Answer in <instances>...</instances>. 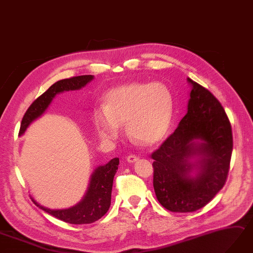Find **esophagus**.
<instances>
[{"label": "esophagus", "mask_w": 253, "mask_h": 253, "mask_svg": "<svg viewBox=\"0 0 253 253\" xmlns=\"http://www.w3.org/2000/svg\"><path fill=\"white\" fill-rule=\"evenodd\" d=\"M137 160H138V158L136 155H134V154H129V155L126 156V161L128 163H134V162H136Z\"/></svg>", "instance_id": "esophagus-1"}]
</instances>
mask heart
<instances>
[{
  "instance_id": "1",
  "label": "heart",
  "mask_w": 253,
  "mask_h": 253,
  "mask_svg": "<svg viewBox=\"0 0 253 253\" xmlns=\"http://www.w3.org/2000/svg\"><path fill=\"white\" fill-rule=\"evenodd\" d=\"M174 113L171 90L163 83H131L116 87L106 94L104 107L93 112V125L100 137L117 140L126 124L133 141L150 146L169 131Z\"/></svg>"
}]
</instances>
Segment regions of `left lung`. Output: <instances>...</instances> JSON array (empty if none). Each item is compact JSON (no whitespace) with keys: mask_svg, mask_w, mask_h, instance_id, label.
Masks as SVG:
<instances>
[{"mask_svg":"<svg viewBox=\"0 0 253 253\" xmlns=\"http://www.w3.org/2000/svg\"><path fill=\"white\" fill-rule=\"evenodd\" d=\"M187 114L175 131L151 154L153 187L162 206L177 213L195 211L213 199L226 184L233 136L228 116L214 94L192 79ZM196 139L203 142L197 144ZM199 156L196 166L189 160Z\"/></svg>","mask_w":253,"mask_h":253,"instance_id":"left-lung-1","label":"left lung"}]
</instances>
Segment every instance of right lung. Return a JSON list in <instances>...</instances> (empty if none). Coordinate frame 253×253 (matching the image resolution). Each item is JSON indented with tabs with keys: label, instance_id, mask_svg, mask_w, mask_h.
Instances as JSON below:
<instances>
[{
	"label": "right lung",
	"instance_id": "right-lung-1",
	"mask_svg": "<svg viewBox=\"0 0 253 253\" xmlns=\"http://www.w3.org/2000/svg\"><path fill=\"white\" fill-rule=\"evenodd\" d=\"M92 79V76H79L60 80L55 84H53L49 89L38 97L27 108L22 118L21 126H20L19 134L22 135L31 122L44 113L57 93L80 89L87 83H89ZM118 165L119 159L115 158L108 162L106 165L100 166L95 169L91 175L90 185L88 187L83 200L70 209L50 210L39 206L35 200L33 201L37 207L59 220L72 224L92 223L100 219L102 216H104L110 209L113 181L115 173L118 169Z\"/></svg>",
	"mask_w": 253,
	"mask_h": 253
}]
</instances>
